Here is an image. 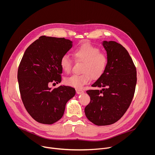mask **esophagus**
Here are the masks:
<instances>
[{
  "instance_id": "obj_1",
  "label": "esophagus",
  "mask_w": 155,
  "mask_h": 155,
  "mask_svg": "<svg viewBox=\"0 0 155 155\" xmlns=\"http://www.w3.org/2000/svg\"><path fill=\"white\" fill-rule=\"evenodd\" d=\"M76 92L78 94H83L84 93V91L81 90H80V89H76Z\"/></svg>"
}]
</instances>
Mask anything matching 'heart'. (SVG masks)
Instances as JSON below:
<instances>
[{
    "instance_id": "b5f03b06",
    "label": "heart",
    "mask_w": 155,
    "mask_h": 155,
    "mask_svg": "<svg viewBox=\"0 0 155 155\" xmlns=\"http://www.w3.org/2000/svg\"><path fill=\"white\" fill-rule=\"evenodd\" d=\"M75 59L81 62V74L72 75L65 79V84L80 89L90 82L91 78L96 80L104 73L107 66L106 56L100 53V50L90 43H85L77 48L73 53ZM60 65L66 73L72 69V60L68 54H64L60 59Z\"/></svg>"
}]
</instances>
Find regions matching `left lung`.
<instances>
[{"label":"left lung","mask_w":155,"mask_h":155,"mask_svg":"<svg viewBox=\"0 0 155 155\" xmlns=\"http://www.w3.org/2000/svg\"><path fill=\"white\" fill-rule=\"evenodd\" d=\"M107 66L91 86L102 89L86 91L91 101L84 108L87 118L97 126L115 123L125 114L133 98L137 83L135 65L127 51L114 41H103Z\"/></svg>","instance_id":"obj_1"}]
</instances>
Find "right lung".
I'll return each instance as SVG.
<instances>
[{
	"instance_id": "obj_1",
	"label": "right lung",
	"mask_w": 155,
	"mask_h": 155,
	"mask_svg": "<svg viewBox=\"0 0 155 155\" xmlns=\"http://www.w3.org/2000/svg\"><path fill=\"white\" fill-rule=\"evenodd\" d=\"M64 38L41 36L26 49L19 64L18 81L23 104L37 122L51 124L63 116L65 105L75 95L74 87L51 82L61 81L60 59L72 47Z\"/></svg>"
}]
</instances>
